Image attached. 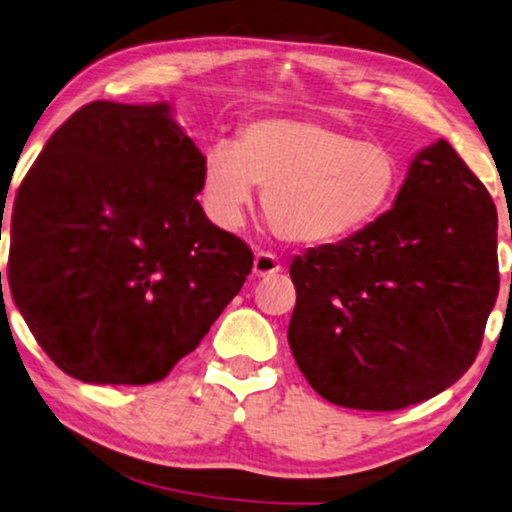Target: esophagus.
I'll return each instance as SVG.
<instances>
[{
	"label": "esophagus",
	"instance_id": "34e87169",
	"mask_svg": "<svg viewBox=\"0 0 512 512\" xmlns=\"http://www.w3.org/2000/svg\"><path fill=\"white\" fill-rule=\"evenodd\" d=\"M281 272V263L277 256L267 254V251H258L254 258V274L256 277H272V274Z\"/></svg>",
	"mask_w": 512,
	"mask_h": 512
}]
</instances>
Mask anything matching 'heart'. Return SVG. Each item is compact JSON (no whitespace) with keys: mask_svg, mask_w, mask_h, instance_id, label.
Instances as JSON below:
<instances>
[{"mask_svg":"<svg viewBox=\"0 0 512 512\" xmlns=\"http://www.w3.org/2000/svg\"><path fill=\"white\" fill-rule=\"evenodd\" d=\"M403 178L382 141L316 119H265L217 141L203 155L201 194L210 217L238 229L263 192L267 224L281 240L329 247L371 226L391 206Z\"/></svg>","mask_w":512,"mask_h":512,"instance_id":"1","label":"heart"}]
</instances>
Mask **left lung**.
I'll return each instance as SVG.
<instances>
[{
  "label": "left lung",
  "instance_id": "obj_1",
  "mask_svg": "<svg viewBox=\"0 0 512 512\" xmlns=\"http://www.w3.org/2000/svg\"><path fill=\"white\" fill-rule=\"evenodd\" d=\"M288 343L329 403L393 412L469 371L499 295L497 208L448 141L414 157L393 208L290 265Z\"/></svg>",
  "mask_w": 512,
  "mask_h": 512
}]
</instances>
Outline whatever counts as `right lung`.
Listing matches in <instances>:
<instances>
[{"label": "right lung", "instance_id": "1", "mask_svg": "<svg viewBox=\"0 0 512 512\" xmlns=\"http://www.w3.org/2000/svg\"><path fill=\"white\" fill-rule=\"evenodd\" d=\"M201 167L167 102H89L47 139L13 201L9 286L70 377L160 382L240 293L254 254L196 201Z\"/></svg>", "mask_w": 512, "mask_h": 512}]
</instances>
